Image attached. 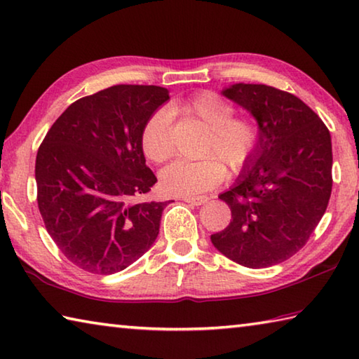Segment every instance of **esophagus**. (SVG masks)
<instances>
[{"label": "esophagus", "instance_id": "obj_1", "mask_svg": "<svg viewBox=\"0 0 359 359\" xmlns=\"http://www.w3.org/2000/svg\"><path fill=\"white\" fill-rule=\"evenodd\" d=\"M185 202H188V204H193V205H202L205 204V202L208 201L207 196H185L182 198Z\"/></svg>", "mask_w": 359, "mask_h": 359}]
</instances>
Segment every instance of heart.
I'll return each mask as SVG.
<instances>
[{
  "label": "heart",
  "mask_w": 359,
  "mask_h": 359,
  "mask_svg": "<svg viewBox=\"0 0 359 359\" xmlns=\"http://www.w3.org/2000/svg\"><path fill=\"white\" fill-rule=\"evenodd\" d=\"M198 119L208 130L202 149L205 158L198 161H174L161 171V185L168 193L191 196L212 190L226 179V164L237 174L250 165L260 142L259 126L250 117L233 116V108L212 90H201L171 108ZM141 147L154 163H165L174 152L171 116L158 109L146 121L141 132ZM225 164L223 165L222 163Z\"/></svg>",
  "instance_id": "b5f03b06"
}]
</instances>
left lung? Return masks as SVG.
<instances>
[{"mask_svg":"<svg viewBox=\"0 0 359 359\" xmlns=\"http://www.w3.org/2000/svg\"><path fill=\"white\" fill-rule=\"evenodd\" d=\"M223 94L256 117L260 142L236 185L219 194L232 219L210 238L233 262L265 269L302 250L327 210L331 135L320 117L285 90L238 83Z\"/></svg>","mask_w":359,"mask_h":359,"instance_id":"8db88e82","label":"left lung"}]
</instances>
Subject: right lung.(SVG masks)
Listing matches in <instances>:
<instances>
[{
	"label": "right lung",
	"instance_id": "1",
	"mask_svg": "<svg viewBox=\"0 0 359 359\" xmlns=\"http://www.w3.org/2000/svg\"><path fill=\"white\" fill-rule=\"evenodd\" d=\"M168 99L166 88L117 84L72 103L45 135L36 157L39 212L78 269L113 275L157 238L168 202L147 199L157 177L141 132Z\"/></svg>",
	"mask_w": 359,
	"mask_h": 359
}]
</instances>
